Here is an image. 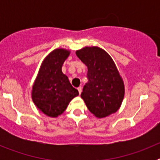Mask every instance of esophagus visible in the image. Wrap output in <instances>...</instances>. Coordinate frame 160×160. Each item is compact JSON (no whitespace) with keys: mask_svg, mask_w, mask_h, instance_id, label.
Masks as SVG:
<instances>
[{"mask_svg":"<svg viewBox=\"0 0 160 160\" xmlns=\"http://www.w3.org/2000/svg\"><path fill=\"white\" fill-rule=\"evenodd\" d=\"M78 92H79V94H81L82 93V88L81 87H78Z\"/></svg>","mask_w":160,"mask_h":160,"instance_id":"obj_1","label":"esophagus"}]
</instances>
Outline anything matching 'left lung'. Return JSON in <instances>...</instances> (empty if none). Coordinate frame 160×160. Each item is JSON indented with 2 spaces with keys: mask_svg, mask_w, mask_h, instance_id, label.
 <instances>
[{
  "mask_svg": "<svg viewBox=\"0 0 160 160\" xmlns=\"http://www.w3.org/2000/svg\"><path fill=\"white\" fill-rule=\"evenodd\" d=\"M76 55L88 68V82L81 97L89 111L98 118L116 112L124 97V84L111 56L96 46L85 47Z\"/></svg>",
  "mask_w": 160,
  "mask_h": 160,
  "instance_id": "obj_1",
  "label": "left lung"
}]
</instances>
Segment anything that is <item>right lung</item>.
Instances as JSON below:
<instances>
[{"mask_svg": "<svg viewBox=\"0 0 160 160\" xmlns=\"http://www.w3.org/2000/svg\"><path fill=\"white\" fill-rule=\"evenodd\" d=\"M70 51L56 49L43 61L32 86V99L42 112L49 117L62 114L78 91L72 87L68 77L62 71Z\"/></svg>", "mask_w": 160, "mask_h": 160, "instance_id": "obj_1", "label": "right lung"}]
</instances>
